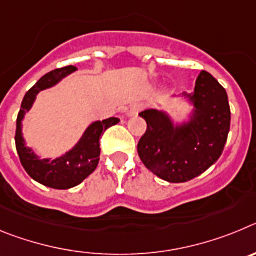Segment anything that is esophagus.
<instances>
[{"instance_id": "obj_1", "label": "esophagus", "mask_w": 256, "mask_h": 256, "mask_svg": "<svg viewBox=\"0 0 256 256\" xmlns=\"http://www.w3.org/2000/svg\"><path fill=\"white\" fill-rule=\"evenodd\" d=\"M140 110H141V105H138V104H134V105L130 106V110H128V112H126V115H128V116H134V115L138 114Z\"/></svg>"}]
</instances>
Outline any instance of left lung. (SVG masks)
<instances>
[{"mask_svg":"<svg viewBox=\"0 0 256 256\" xmlns=\"http://www.w3.org/2000/svg\"><path fill=\"white\" fill-rule=\"evenodd\" d=\"M191 106L186 118H173L158 108L140 112L148 123L137 151L144 166L170 183L187 182L212 166L224 148L230 110L227 92L212 74L202 70L191 94L182 92Z\"/></svg>","mask_w":256,"mask_h":256,"instance_id":"left-lung-1","label":"left lung"}]
</instances>
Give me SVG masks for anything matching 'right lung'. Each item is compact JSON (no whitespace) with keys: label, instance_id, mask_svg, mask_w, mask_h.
Wrapping results in <instances>:
<instances>
[{"label":"right lung","instance_id":"right-lung-1","mask_svg":"<svg viewBox=\"0 0 256 256\" xmlns=\"http://www.w3.org/2000/svg\"><path fill=\"white\" fill-rule=\"evenodd\" d=\"M76 70V66L70 65L44 74L26 94L16 119L15 144L22 168L38 183L56 190H68L78 186L96 169L100 160L101 134L108 126L119 122L118 118H108L102 122H92L73 148L62 155L56 156L55 159L42 158L33 151V148H29L22 136V120L34 104L37 94L44 90L55 87Z\"/></svg>","mask_w":256,"mask_h":256}]
</instances>
